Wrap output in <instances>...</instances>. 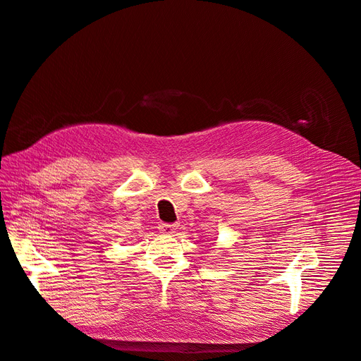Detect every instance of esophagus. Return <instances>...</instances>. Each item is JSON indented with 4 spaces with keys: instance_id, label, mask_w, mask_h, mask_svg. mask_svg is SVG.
Here are the masks:
<instances>
[{
    "instance_id": "34e87169",
    "label": "esophagus",
    "mask_w": 361,
    "mask_h": 361,
    "mask_svg": "<svg viewBox=\"0 0 361 361\" xmlns=\"http://www.w3.org/2000/svg\"><path fill=\"white\" fill-rule=\"evenodd\" d=\"M159 230L163 234H172L175 230H177V224H166V222H160L159 224Z\"/></svg>"
}]
</instances>
